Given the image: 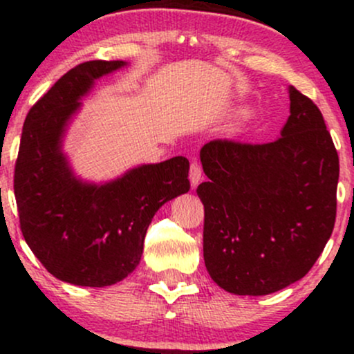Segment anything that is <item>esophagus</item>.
Here are the masks:
<instances>
[{
	"instance_id": "34e87169",
	"label": "esophagus",
	"mask_w": 354,
	"mask_h": 354,
	"mask_svg": "<svg viewBox=\"0 0 354 354\" xmlns=\"http://www.w3.org/2000/svg\"><path fill=\"white\" fill-rule=\"evenodd\" d=\"M201 178H203L201 166H200V163H198L196 160H193V161H191V166H189V181H191V186H193V188H196L198 183L201 181Z\"/></svg>"
}]
</instances>
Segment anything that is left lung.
Returning <instances> with one entry per match:
<instances>
[{"mask_svg": "<svg viewBox=\"0 0 354 354\" xmlns=\"http://www.w3.org/2000/svg\"><path fill=\"white\" fill-rule=\"evenodd\" d=\"M288 95L273 143L214 140L200 151L203 256L228 293L271 295L301 279L335 228L338 153L318 106L293 86Z\"/></svg>", "mask_w": 354, "mask_h": 354, "instance_id": "obj_1", "label": "left lung"}]
</instances>
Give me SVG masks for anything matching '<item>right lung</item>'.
I'll list each match as a JSON object with an SVG mask.
<instances>
[{"instance_id":"add662e5","label":"right lung","mask_w":354,"mask_h":354,"mask_svg":"<svg viewBox=\"0 0 354 354\" xmlns=\"http://www.w3.org/2000/svg\"><path fill=\"white\" fill-rule=\"evenodd\" d=\"M126 61H86L53 84L28 113L15 168V198L28 246L55 278L111 286L140 265L146 231L165 203L189 191V161L138 165L108 181L73 169L64 140L96 80Z\"/></svg>"}]
</instances>
